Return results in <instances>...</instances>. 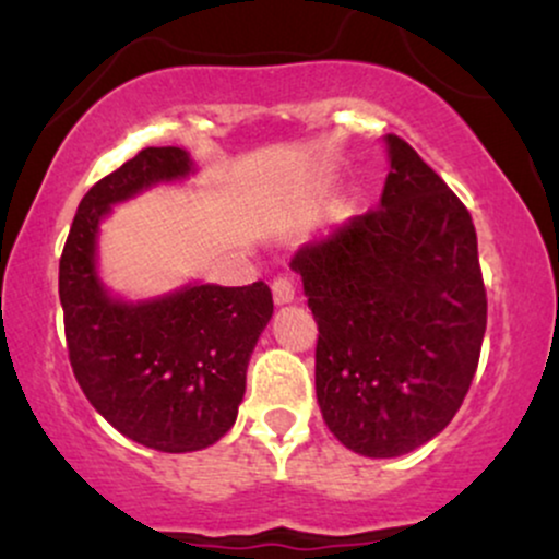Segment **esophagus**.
<instances>
[{
	"instance_id": "obj_1",
	"label": "esophagus",
	"mask_w": 559,
	"mask_h": 559,
	"mask_svg": "<svg viewBox=\"0 0 559 559\" xmlns=\"http://www.w3.org/2000/svg\"><path fill=\"white\" fill-rule=\"evenodd\" d=\"M294 297H297V288H294V284L288 278H275L273 281V301L278 307L284 305H292Z\"/></svg>"
}]
</instances>
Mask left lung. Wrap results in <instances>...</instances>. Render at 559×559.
Instances as JSON below:
<instances>
[{"label": "left lung", "mask_w": 559, "mask_h": 559, "mask_svg": "<svg viewBox=\"0 0 559 559\" xmlns=\"http://www.w3.org/2000/svg\"><path fill=\"white\" fill-rule=\"evenodd\" d=\"M381 202L292 258L318 320L316 391L331 433L362 457H400L463 404L486 331L471 213L418 152L383 136Z\"/></svg>", "instance_id": "left-lung-1"}]
</instances>
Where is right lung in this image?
Returning <instances> with one entry per match:
<instances>
[{
	"instance_id": "right-lung-1",
	"label": "right lung",
	"mask_w": 559,
	"mask_h": 559,
	"mask_svg": "<svg viewBox=\"0 0 559 559\" xmlns=\"http://www.w3.org/2000/svg\"><path fill=\"white\" fill-rule=\"evenodd\" d=\"M194 176L189 152L150 146L81 199L60 260L70 365L112 428L157 452H197L230 431L247 368L273 316L252 286L183 284L146 299L112 294L99 275V228L115 204Z\"/></svg>"
}]
</instances>
